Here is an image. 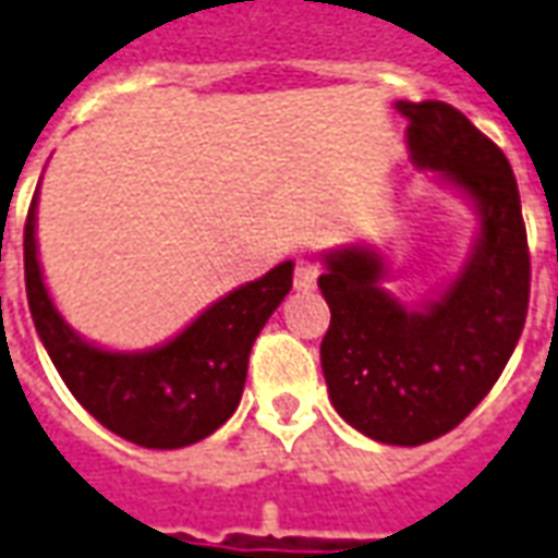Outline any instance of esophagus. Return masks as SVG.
Here are the masks:
<instances>
[{"label": "esophagus", "instance_id": "esophagus-1", "mask_svg": "<svg viewBox=\"0 0 558 558\" xmlns=\"http://www.w3.org/2000/svg\"><path fill=\"white\" fill-rule=\"evenodd\" d=\"M317 275H320V263H314V259H295V271H293L295 290H314Z\"/></svg>", "mask_w": 558, "mask_h": 558}]
</instances>
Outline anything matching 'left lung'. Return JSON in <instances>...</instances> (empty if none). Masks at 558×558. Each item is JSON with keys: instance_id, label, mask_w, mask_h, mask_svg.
<instances>
[{"instance_id": "obj_1", "label": "left lung", "mask_w": 558, "mask_h": 558, "mask_svg": "<svg viewBox=\"0 0 558 558\" xmlns=\"http://www.w3.org/2000/svg\"><path fill=\"white\" fill-rule=\"evenodd\" d=\"M418 168L439 170L480 207L468 265L437 302L407 311L378 283L385 263L366 247L329 253L320 366L329 400L360 434L422 446L468 418L517 348L532 287L517 177L504 151L442 100H400Z\"/></svg>"}]
</instances>
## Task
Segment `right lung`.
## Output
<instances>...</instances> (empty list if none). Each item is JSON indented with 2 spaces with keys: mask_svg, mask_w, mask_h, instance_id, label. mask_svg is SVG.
Instances as JSON below:
<instances>
[{
  "mask_svg": "<svg viewBox=\"0 0 558 558\" xmlns=\"http://www.w3.org/2000/svg\"><path fill=\"white\" fill-rule=\"evenodd\" d=\"M26 302L48 357L97 422L146 449H180L231 418L247 381L250 348L293 287V263L234 290L168 344L116 354L78 339L57 314L36 259V198L24 226Z\"/></svg>",
  "mask_w": 558,
  "mask_h": 558,
  "instance_id": "1",
  "label": "right lung"
}]
</instances>
